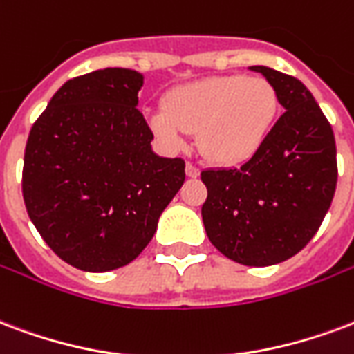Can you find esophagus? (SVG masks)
<instances>
[{
  "label": "esophagus",
  "instance_id": "1",
  "mask_svg": "<svg viewBox=\"0 0 354 354\" xmlns=\"http://www.w3.org/2000/svg\"><path fill=\"white\" fill-rule=\"evenodd\" d=\"M187 175L188 177H192V179H196L199 175V169L194 164H187Z\"/></svg>",
  "mask_w": 354,
  "mask_h": 354
}]
</instances>
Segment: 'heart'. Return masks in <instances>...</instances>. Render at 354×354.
I'll use <instances>...</instances> for the list:
<instances>
[{
	"instance_id": "obj_1",
	"label": "heart",
	"mask_w": 354,
	"mask_h": 354,
	"mask_svg": "<svg viewBox=\"0 0 354 354\" xmlns=\"http://www.w3.org/2000/svg\"><path fill=\"white\" fill-rule=\"evenodd\" d=\"M280 110L274 86L263 76L222 74L175 87L166 110L151 111L147 123L167 147L196 145L209 162L235 166L250 160L267 142Z\"/></svg>"
}]
</instances>
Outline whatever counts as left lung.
Listing matches in <instances>:
<instances>
[{"label": "left lung", "mask_w": 354, "mask_h": 354, "mask_svg": "<svg viewBox=\"0 0 354 354\" xmlns=\"http://www.w3.org/2000/svg\"><path fill=\"white\" fill-rule=\"evenodd\" d=\"M274 86L283 113L239 167L201 171L207 237L225 257L268 267L293 257L317 233L334 198L338 164L330 123L300 80L250 66Z\"/></svg>", "instance_id": "left-lung-1"}]
</instances>
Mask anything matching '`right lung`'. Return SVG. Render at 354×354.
Wrapping results in <instances>:
<instances>
[{"instance_id":"right-lung-1","label":"right lung","mask_w":354,"mask_h":354,"mask_svg":"<svg viewBox=\"0 0 354 354\" xmlns=\"http://www.w3.org/2000/svg\"><path fill=\"white\" fill-rule=\"evenodd\" d=\"M143 74L102 68L65 82L29 132L22 194L44 243L68 265L134 261L185 183V160L153 153L138 110Z\"/></svg>"}]
</instances>
